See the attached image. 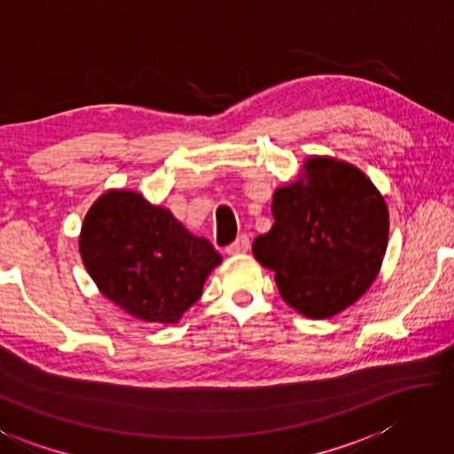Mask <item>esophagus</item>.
<instances>
[{
  "label": "esophagus",
  "instance_id": "34e87169",
  "mask_svg": "<svg viewBox=\"0 0 454 454\" xmlns=\"http://www.w3.org/2000/svg\"><path fill=\"white\" fill-rule=\"evenodd\" d=\"M250 250V238L248 236H238L236 240L228 246L226 254L228 255H240Z\"/></svg>",
  "mask_w": 454,
  "mask_h": 454
}]
</instances>
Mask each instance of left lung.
Instances as JSON below:
<instances>
[{"label": "left lung", "instance_id": "left-lung-1", "mask_svg": "<svg viewBox=\"0 0 454 454\" xmlns=\"http://www.w3.org/2000/svg\"><path fill=\"white\" fill-rule=\"evenodd\" d=\"M271 214L274 226L252 254L274 271L287 306L327 319L369 290L385 258L389 210L364 170L311 154L298 178L276 188Z\"/></svg>", "mask_w": 454, "mask_h": 454}]
</instances>
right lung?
Masks as SVG:
<instances>
[{
	"mask_svg": "<svg viewBox=\"0 0 454 454\" xmlns=\"http://www.w3.org/2000/svg\"><path fill=\"white\" fill-rule=\"evenodd\" d=\"M79 252L98 292L146 324H178L222 255L167 206L111 188L85 214Z\"/></svg>",
	"mask_w": 454,
	"mask_h": 454,
	"instance_id": "1",
	"label": "right lung"
}]
</instances>
